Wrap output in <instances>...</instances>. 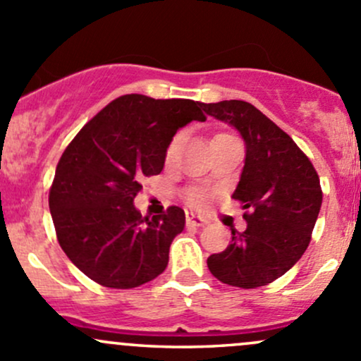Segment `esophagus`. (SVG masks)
<instances>
[{
	"mask_svg": "<svg viewBox=\"0 0 361 361\" xmlns=\"http://www.w3.org/2000/svg\"><path fill=\"white\" fill-rule=\"evenodd\" d=\"M187 225L188 226H204L206 225V219L200 218V216L193 214V212H187Z\"/></svg>",
	"mask_w": 361,
	"mask_h": 361,
	"instance_id": "1",
	"label": "esophagus"
}]
</instances>
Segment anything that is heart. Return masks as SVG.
Wrapping results in <instances>:
<instances>
[{
	"label": "heart",
	"mask_w": 361,
	"mask_h": 361,
	"mask_svg": "<svg viewBox=\"0 0 361 361\" xmlns=\"http://www.w3.org/2000/svg\"><path fill=\"white\" fill-rule=\"evenodd\" d=\"M181 140H183V135H176L173 140H171L166 157H168V159L174 157V154H176L178 147H180V143H181ZM188 200H190V204H193V206H202L204 200H206V193L200 192V190H192L190 193H188Z\"/></svg>",
	"instance_id": "b5f03b06"
}]
</instances>
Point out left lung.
I'll return each instance as SVG.
<instances>
[{
    "label": "left lung",
    "mask_w": 361,
    "mask_h": 361,
    "mask_svg": "<svg viewBox=\"0 0 361 361\" xmlns=\"http://www.w3.org/2000/svg\"><path fill=\"white\" fill-rule=\"evenodd\" d=\"M204 112L230 124L245 143V161L233 199L247 228L231 230L223 252L207 268L223 283L242 289L268 286L301 259L322 207L320 178L294 140L254 105L242 100L202 104Z\"/></svg>",
    "instance_id": "8db88e82"
}]
</instances>
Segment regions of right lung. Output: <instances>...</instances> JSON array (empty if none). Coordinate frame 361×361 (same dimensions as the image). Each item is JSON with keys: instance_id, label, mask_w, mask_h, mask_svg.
<instances>
[{"instance_id": "right-lung-1", "label": "right lung", "mask_w": 361, "mask_h": 361, "mask_svg": "<svg viewBox=\"0 0 361 361\" xmlns=\"http://www.w3.org/2000/svg\"><path fill=\"white\" fill-rule=\"evenodd\" d=\"M202 104L124 94L75 135L60 157L50 190V212L60 247L86 276L104 287L133 289L166 270L185 211L171 206L142 216L140 180L164 168L180 128L204 123Z\"/></svg>"}]
</instances>
